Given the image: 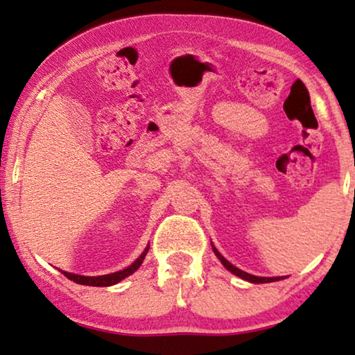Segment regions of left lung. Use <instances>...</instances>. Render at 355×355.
Listing matches in <instances>:
<instances>
[{"label":"left lung","mask_w":355,"mask_h":355,"mask_svg":"<svg viewBox=\"0 0 355 355\" xmlns=\"http://www.w3.org/2000/svg\"><path fill=\"white\" fill-rule=\"evenodd\" d=\"M213 247V252H215V255L218 257V259L221 260V263L226 266L227 270L231 271V273H234L236 276H239V278H242V279H245V281H250V283H273V281H279V279H283L281 278V276H276V278H260V276H254V275H249V273H245V271H242V270H239L237 268V266H234V265H231L230 261H227L225 257H223L220 252L216 250V247L215 245H211Z\"/></svg>","instance_id":"1"}]
</instances>
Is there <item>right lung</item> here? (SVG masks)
Returning <instances> with one entry per match:
<instances>
[{"label":"right lung","instance_id":"1","mask_svg":"<svg viewBox=\"0 0 355 355\" xmlns=\"http://www.w3.org/2000/svg\"><path fill=\"white\" fill-rule=\"evenodd\" d=\"M148 252V247L144 250V254L139 257L137 260L134 261L132 265L128 266V268L121 270V271H116V273H111V275H103V276H80V275H72V273H66V271H62V275L66 276L67 279L74 281L77 284H84V286H98V288H103V286H113L116 283H119L121 279L128 278L129 275H132L135 270L139 268L140 265H142V261L145 259V255H147Z\"/></svg>","mask_w":355,"mask_h":355}]
</instances>
